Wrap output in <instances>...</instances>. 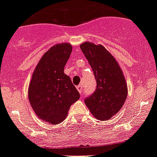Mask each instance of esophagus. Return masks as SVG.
<instances>
[{
	"instance_id": "esophagus-1",
	"label": "esophagus",
	"mask_w": 157,
	"mask_h": 157,
	"mask_svg": "<svg viewBox=\"0 0 157 157\" xmlns=\"http://www.w3.org/2000/svg\"><path fill=\"white\" fill-rule=\"evenodd\" d=\"M76 88H77V90H78V92L81 94V93H82V90H83V88H82V85H79L78 86H77Z\"/></svg>"
}]
</instances>
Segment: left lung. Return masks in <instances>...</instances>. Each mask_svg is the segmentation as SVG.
I'll return each instance as SVG.
<instances>
[{
	"instance_id": "1",
	"label": "left lung",
	"mask_w": 157,
	"mask_h": 157,
	"mask_svg": "<svg viewBox=\"0 0 157 157\" xmlns=\"http://www.w3.org/2000/svg\"><path fill=\"white\" fill-rule=\"evenodd\" d=\"M80 48L93 70L97 86L85 98L91 114L107 121L117 114L128 96V86L121 69L113 56L101 45L85 42Z\"/></svg>"
}]
</instances>
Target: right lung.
<instances>
[{"instance_id":"obj_1","label":"right lung","mask_w":157,"mask_h":157,"mask_svg":"<svg viewBox=\"0 0 157 157\" xmlns=\"http://www.w3.org/2000/svg\"><path fill=\"white\" fill-rule=\"evenodd\" d=\"M69 43L57 44L43 55L29 85V101L41 120L56 124L66 117L69 108L80 98L64 68L72 52Z\"/></svg>"}]
</instances>
